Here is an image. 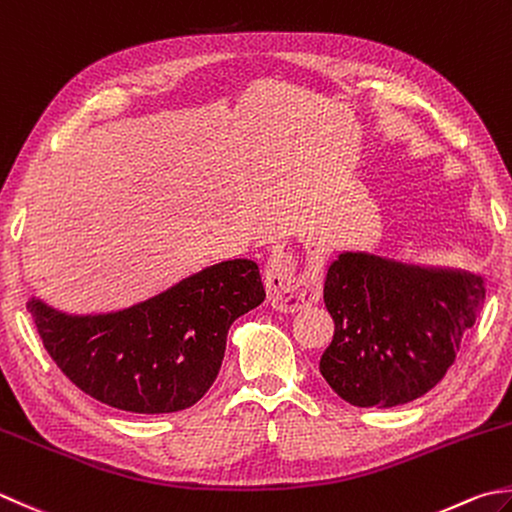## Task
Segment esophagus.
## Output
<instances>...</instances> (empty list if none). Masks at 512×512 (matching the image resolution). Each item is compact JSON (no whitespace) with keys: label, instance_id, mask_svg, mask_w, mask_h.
Wrapping results in <instances>:
<instances>
[{"label":"esophagus","instance_id":"34e87169","mask_svg":"<svg viewBox=\"0 0 512 512\" xmlns=\"http://www.w3.org/2000/svg\"><path fill=\"white\" fill-rule=\"evenodd\" d=\"M268 299L277 310L297 313L322 297V270L317 266L297 273V262L290 253L277 250L266 264Z\"/></svg>","mask_w":512,"mask_h":512}]
</instances>
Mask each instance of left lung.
I'll return each instance as SVG.
<instances>
[{
	"label": "left lung",
	"mask_w": 512,
	"mask_h": 512,
	"mask_svg": "<svg viewBox=\"0 0 512 512\" xmlns=\"http://www.w3.org/2000/svg\"><path fill=\"white\" fill-rule=\"evenodd\" d=\"M484 302V277L470 270L346 250L324 282L335 335L319 373L359 408L413 402L442 382Z\"/></svg>",
	"instance_id": "obj_1"
}]
</instances>
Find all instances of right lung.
Here are the masks:
<instances>
[{
	"mask_svg": "<svg viewBox=\"0 0 512 512\" xmlns=\"http://www.w3.org/2000/svg\"><path fill=\"white\" fill-rule=\"evenodd\" d=\"M264 299L253 259H228L110 313H64L39 297L26 306L48 355L79 390L128 413L159 415L206 395L230 324Z\"/></svg>",
	"mask_w": 512,
	"mask_h": 512,
	"instance_id": "obj_1",
	"label": "right lung"
}]
</instances>
